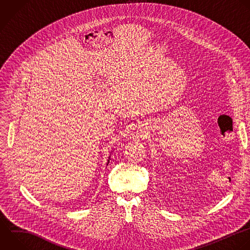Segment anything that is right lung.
<instances>
[{
    "label": "right lung",
    "instance_id": "1",
    "mask_svg": "<svg viewBox=\"0 0 250 250\" xmlns=\"http://www.w3.org/2000/svg\"><path fill=\"white\" fill-rule=\"evenodd\" d=\"M108 162H109V160H107V164H108Z\"/></svg>",
    "mask_w": 250,
    "mask_h": 250
}]
</instances>
